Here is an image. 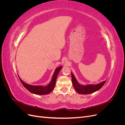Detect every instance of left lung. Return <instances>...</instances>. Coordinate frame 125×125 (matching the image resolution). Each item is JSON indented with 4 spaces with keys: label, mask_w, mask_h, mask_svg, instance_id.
I'll use <instances>...</instances> for the list:
<instances>
[{
    "label": "left lung",
    "mask_w": 125,
    "mask_h": 125,
    "mask_svg": "<svg viewBox=\"0 0 125 125\" xmlns=\"http://www.w3.org/2000/svg\"><path fill=\"white\" fill-rule=\"evenodd\" d=\"M71 78L72 82H73V84L75 90L78 93L81 94H88L95 92L96 91L100 90L102 87L104 85L106 81V80L104 81L101 83L96 85L91 84L83 86L78 83V82L76 80V79H75L73 73H71Z\"/></svg>",
    "instance_id": "8db88e82"
}]
</instances>
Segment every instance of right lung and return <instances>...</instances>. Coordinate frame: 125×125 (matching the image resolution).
<instances>
[{"label": "right lung", "mask_w": 125, "mask_h": 125, "mask_svg": "<svg viewBox=\"0 0 125 125\" xmlns=\"http://www.w3.org/2000/svg\"><path fill=\"white\" fill-rule=\"evenodd\" d=\"M62 67H60L56 69L51 82L46 86L29 85L24 83L20 78V80L22 83V84L30 92L33 94H37V95H45V94H48L50 93L52 91V90L54 89L56 83L57 77L60 70L62 69Z\"/></svg>", "instance_id": "add662e5"}]
</instances>
